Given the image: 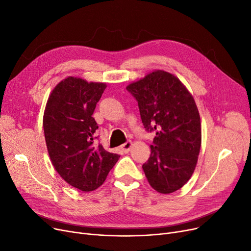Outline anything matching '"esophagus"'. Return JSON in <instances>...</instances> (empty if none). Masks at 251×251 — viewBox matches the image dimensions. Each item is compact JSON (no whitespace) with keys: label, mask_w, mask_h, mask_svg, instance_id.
Instances as JSON below:
<instances>
[{"label":"esophagus","mask_w":251,"mask_h":251,"mask_svg":"<svg viewBox=\"0 0 251 251\" xmlns=\"http://www.w3.org/2000/svg\"><path fill=\"white\" fill-rule=\"evenodd\" d=\"M132 146H133V143L130 142V141H127V142L125 143V144H123V145L121 146V149L123 150V152L127 153V152L130 150V148H132Z\"/></svg>","instance_id":"obj_1"}]
</instances>
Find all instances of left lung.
<instances>
[{"instance_id": "1", "label": "left lung", "mask_w": 251, "mask_h": 251, "mask_svg": "<svg viewBox=\"0 0 251 251\" xmlns=\"http://www.w3.org/2000/svg\"><path fill=\"white\" fill-rule=\"evenodd\" d=\"M126 90L138 101L143 126L156 134L143 171L155 191L173 193L190 180L198 160L201 122L195 100L180 79L159 69Z\"/></svg>"}]
</instances>
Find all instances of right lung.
<instances>
[{"instance_id":"1","label":"right lung","mask_w":251,"mask_h":251,"mask_svg":"<svg viewBox=\"0 0 251 251\" xmlns=\"http://www.w3.org/2000/svg\"><path fill=\"white\" fill-rule=\"evenodd\" d=\"M105 82L68 76L52 90L43 117L52 164L65 182L83 192L96 190L121 157L95 143L97 123L92 116Z\"/></svg>"}]
</instances>
